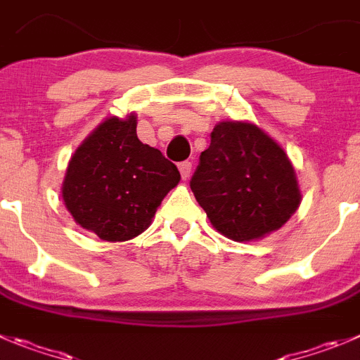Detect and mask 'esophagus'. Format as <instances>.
<instances>
[{
	"instance_id": "34e87169",
	"label": "esophagus",
	"mask_w": 360,
	"mask_h": 360,
	"mask_svg": "<svg viewBox=\"0 0 360 360\" xmlns=\"http://www.w3.org/2000/svg\"><path fill=\"white\" fill-rule=\"evenodd\" d=\"M179 172H181V177L183 179H188L191 174V163L190 161H183V163H179Z\"/></svg>"
}]
</instances>
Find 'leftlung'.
Listing matches in <instances>:
<instances>
[{
  "mask_svg": "<svg viewBox=\"0 0 360 360\" xmlns=\"http://www.w3.org/2000/svg\"><path fill=\"white\" fill-rule=\"evenodd\" d=\"M190 188L214 229L234 241L281 229L300 204L288 154L248 122L214 126Z\"/></svg>",
  "mask_w": 360,
  "mask_h": 360,
  "instance_id": "obj_1",
  "label": "left lung"
}]
</instances>
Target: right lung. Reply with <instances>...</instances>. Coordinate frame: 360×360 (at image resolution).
I'll list each match as a JSON object with an SVG mask.
<instances>
[{
  "label": "right lung",
  "instance_id": "1",
  "mask_svg": "<svg viewBox=\"0 0 360 360\" xmlns=\"http://www.w3.org/2000/svg\"><path fill=\"white\" fill-rule=\"evenodd\" d=\"M179 179L172 161L140 142L136 117H110L70 158L62 197L83 229L104 241H126L149 227Z\"/></svg>",
  "mask_w": 360,
  "mask_h": 360
}]
</instances>
